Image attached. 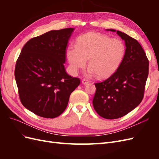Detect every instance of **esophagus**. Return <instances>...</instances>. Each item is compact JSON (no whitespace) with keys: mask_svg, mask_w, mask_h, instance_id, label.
Masks as SVG:
<instances>
[{"mask_svg":"<svg viewBox=\"0 0 159 159\" xmlns=\"http://www.w3.org/2000/svg\"><path fill=\"white\" fill-rule=\"evenodd\" d=\"M81 82H82V84H83L86 85V84H88L89 83V81L86 80H82V81H81Z\"/></svg>","mask_w":159,"mask_h":159,"instance_id":"obj_1","label":"esophagus"}]
</instances>
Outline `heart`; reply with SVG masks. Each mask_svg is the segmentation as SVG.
<instances>
[{
	"label": "heart",
	"instance_id": "heart-1",
	"mask_svg": "<svg viewBox=\"0 0 159 159\" xmlns=\"http://www.w3.org/2000/svg\"><path fill=\"white\" fill-rule=\"evenodd\" d=\"M125 52V45L121 40L91 32L80 36L76 45L68 46L66 57L74 74L84 68L88 60L89 68L87 75L96 74L98 78L104 79L117 71Z\"/></svg>",
	"mask_w": 159,
	"mask_h": 159
}]
</instances>
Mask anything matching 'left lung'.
Wrapping results in <instances>:
<instances>
[{
  "label": "left lung",
  "instance_id": "8db88e82",
  "mask_svg": "<svg viewBox=\"0 0 159 159\" xmlns=\"http://www.w3.org/2000/svg\"><path fill=\"white\" fill-rule=\"evenodd\" d=\"M125 41V55L119 68L103 82L96 83L93 107L101 117L120 118L140 104L148 75V60L141 44L125 33L114 29Z\"/></svg>",
  "mask_w": 159,
  "mask_h": 159
}]
</instances>
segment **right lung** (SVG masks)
I'll return each mask as SVG.
<instances>
[{"label":"right lung","mask_w":159,"mask_h":159,"mask_svg":"<svg viewBox=\"0 0 159 159\" xmlns=\"http://www.w3.org/2000/svg\"><path fill=\"white\" fill-rule=\"evenodd\" d=\"M74 28L51 30L33 38L24 46L14 75L21 103L45 118L64 111L70 95L80 84L66 73V48Z\"/></svg>","instance_id":"right-lung-1"}]
</instances>
